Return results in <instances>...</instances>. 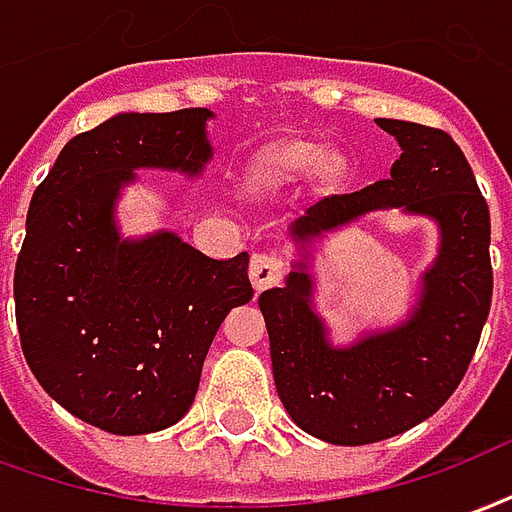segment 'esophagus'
Instances as JSON below:
<instances>
[{"mask_svg": "<svg viewBox=\"0 0 512 512\" xmlns=\"http://www.w3.org/2000/svg\"><path fill=\"white\" fill-rule=\"evenodd\" d=\"M285 274V260L274 249H263V252H255L252 255V263H249V279L255 290H266V287L276 285Z\"/></svg>", "mask_w": 512, "mask_h": 512, "instance_id": "esophagus-1", "label": "esophagus"}]
</instances>
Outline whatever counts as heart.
<instances>
[{"mask_svg": "<svg viewBox=\"0 0 512 512\" xmlns=\"http://www.w3.org/2000/svg\"><path fill=\"white\" fill-rule=\"evenodd\" d=\"M320 160V151L314 149V146H293V149L282 151L279 157H276V168L279 170H301L309 168L314 162Z\"/></svg>", "mask_w": 512, "mask_h": 512, "instance_id": "obj_1", "label": "heart"}]
</instances>
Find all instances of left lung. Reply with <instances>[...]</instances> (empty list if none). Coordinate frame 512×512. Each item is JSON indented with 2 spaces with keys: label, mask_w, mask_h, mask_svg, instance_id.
Returning a JSON list of instances; mask_svg holds the SVG:
<instances>
[{
  "label": "left lung",
  "mask_w": 512,
  "mask_h": 512,
  "mask_svg": "<svg viewBox=\"0 0 512 512\" xmlns=\"http://www.w3.org/2000/svg\"><path fill=\"white\" fill-rule=\"evenodd\" d=\"M377 124L401 146L391 176L317 200L290 233L309 241L377 208L437 219L442 244L410 320L336 350L309 306L312 279L304 266L285 287L257 298L279 399L306 434L331 445H369L431 418L467 374L494 290L491 219L464 151L437 127L399 119Z\"/></svg>",
  "instance_id": "obj_1"
}]
</instances>
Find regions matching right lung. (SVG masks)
<instances>
[{
  "instance_id": "obj_1",
  "label": "right lung",
  "mask_w": 512,
  "mask_h": 512,
  "mask_svg": "<svg viewBox=\"0 0 512 512\" xmlns=\"http://www.w3.org/2000/svg\"><path fill=\"white\" fill-rule=\"evenodd\" d=\"M206 108L119 113L75 135L34 189L15 263V323L43 391L111 434L184 418L219 323L252 298L249 255L214 260L173 233L121 241L113 203L135 168L198 173Z\"/></svg>"
}]
</instances>
